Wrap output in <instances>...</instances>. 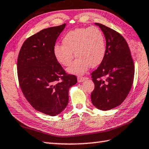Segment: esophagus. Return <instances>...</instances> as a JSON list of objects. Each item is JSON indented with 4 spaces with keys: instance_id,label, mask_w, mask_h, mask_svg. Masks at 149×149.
<instances>
[{
    "instance_id": "34e87169",
    "label": "esophagus",
    "mask_w": 149,
    "mask_h": 149,
    "mask_svg": "<svg viewBox=\"0 0 149 149\" xmlns=\"http://www.w3.org/2000/svg\"><path fill=\"white\" fill-rule=\"evenodd\" d=\"M78 82H82L83 81H84L86 80L85 77H78Z\"/></svg>"
}]
</instances>
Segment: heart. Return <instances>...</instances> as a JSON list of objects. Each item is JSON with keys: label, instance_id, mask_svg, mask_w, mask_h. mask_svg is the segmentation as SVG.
Segmentation results:
<instances>
[{"label": "heart", "instance_id": "heart-1", "mask_svg": "<svg viewBox=\"0 0 149 149\" xmlns=\"http://www.w3.org/2000/svg\"><path fill=\"white\" fill-rule=\"evenodd\" d=\"M63 46L54 48V55L60 64L65 67L71 65L74 53L78 59L68 71L82 74L90 67L100 65L106 54V40L103 33L96 27L79 28L64 36Z\"/></svg>", "mask_w": 149, "mask_h": 149}]
</instances>
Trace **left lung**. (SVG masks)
I'll return each mask as SVG.
<instances>
[{"instance_id":"left-lung-1","label":"left lung","mask_w":149,"mask_h":149,"mask_svg":"<svg viewBox=\"0 0 149 149\" xmlns=\"http://www.w3.org/2000/svg\"><path fill=\"white\" fill-rule=\"evenodd\" d=\"M106 39V54L100 66L92 72L94 90L91 100L95 107L108 111L121 105L134 82L135 67L127 42L120 34L95 23Z\"/></svg>"}]
</instances>
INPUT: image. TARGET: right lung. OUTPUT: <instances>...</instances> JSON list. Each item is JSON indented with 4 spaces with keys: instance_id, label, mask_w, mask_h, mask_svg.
Here are the masks:
<instances>
[{
    "instance_id": "right-lung-1",
    "label": "right lung",
    "mask_w": 149,
    "mask_h": 149,
    "mask_svg": "<svg viewBox=\"0 0 149 149\" xmlns=\"http://www.w3.org/2000/svg\"><path fill=\"white\" fill-rule=\"evenodd\" d=\"M66 24L45 29L29 37L17 61L19 86L31 105L40 113L56 116L69 101V89L77 82L67 74L54 55L57 37Z\"/></svg>"
}]
</instances>
